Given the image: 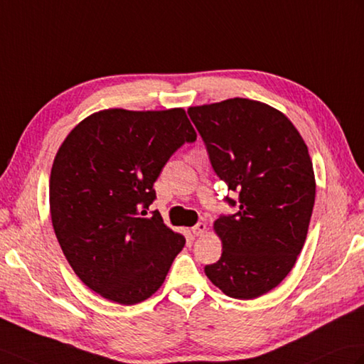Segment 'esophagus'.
I'll use <instances>...</instances> for the list:
<instances>
[{
    "label": "esophagus",
    "mask_w": 364,
    "mask_h": 364,
    "mask_svg": "<svg viewBox=\"0 0 364 364\" xmlns=\"http://www.w3.org/2000/svg\"><path fill=\"white\" fill-rule=\"evenodd\" d=\"M205 231H206V223H203V222L197 223L196 226H192V234L193 235H201Z\"/></svg>",
    "instance_id": "1"
}]
</instances>
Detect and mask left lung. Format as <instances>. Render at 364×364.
Listing matches in <instances>:
<instances>
[{
	"mask_svg": "<svg viewBox=\"0 0 364 364\" xmlns=\"http://www.w3.org/2000/svg\"><path fill=\"white\" fill-rule=\"evenodd\" d=\"M210 166L235 214L214 223L223 252L205 267L209 281L235 299H255L291 272L307 237L315 205L314 164L289 117L250 99L191 107Z\"/></svg>",
	"mask_w": 364,
	"mask_h": 364,
	"instance_id": "1",
	"label": "left lung"
}]
</instances>
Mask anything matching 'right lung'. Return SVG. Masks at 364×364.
I'll return each mask as SVG.
<instances>
[{"instance_id":"obj_1","label":"right lung","mask_w":364,"mask_h":364,"mask_svg":"<svg viewBox=\"0 0 364 364\" xmlns=\"http://www.w3.org/2000/svg\"><path fill=\"white\" fill-rule=\"evenodd\" d=\"M196 141L183 108L105 109L68 134L50 171V218L66 260L88 289L133 306L163 285L186 240L158 210L145 215L168 158Z\"/></svg>"}]
</instances>
